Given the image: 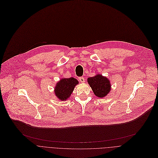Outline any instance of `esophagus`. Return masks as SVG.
<instances>
[{"label":"esophagus","instance_id":"obj_1","mask_svg":"<svg viewBox=\"0 0 158 158\" xmlns=\"http://www.w3.org/2000/svg\"><path fill=\"white\" fill-rule=\"evenodd\" d=\"M79 80L80 81V82H81V83H84L85 82V78H84V77H79Z\"/></svg>","mask_w":158,"mask_h":158}]
</instances>
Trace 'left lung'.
<instances>
[{"label":"left lung","mask_w":158,"mask_h":158,"mask_svg":"<svg viewBox=\"0 0 158 158\" xmlns=\"http://www.w3.org/2000/svg\"><path fill=\"white\" fill-rule=\"evenodd\" d=\"M88 83L91 87L94 94L98 97H105L110 92L111 87L110 81L107 78L101 75L88 78Z\"/></svg>","instance_id":"obj_1"}]
</instances>
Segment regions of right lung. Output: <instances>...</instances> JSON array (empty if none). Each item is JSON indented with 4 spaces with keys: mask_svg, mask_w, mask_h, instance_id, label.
Instances as JSON below:
<instances>
[{
    "mask_svg": "<svg viewBox=\"0 0 158 158\" xmlns=\"http://www.w3.org/2000/svg\"><path fill=\"white\" fill-rule=\"evenodd\" d=\"M78 83L77 80L74 78H62L56 83L55 88V94L60 100H66L70 97L76 85Z\"/></svg>",
    "mask_w": 158,
    "mask_h": 158,
    "instance_id": "obj_1",
    "label": "right lung"
}]
</instances>
